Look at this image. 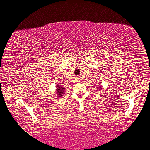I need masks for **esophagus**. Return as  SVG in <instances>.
<instances>
[{
	"mask_svg": "<svg viewBox=\"0 0 150 150\" xmlns=\"http://www.w3.org/2000/svg\"><path fill=\"white\" fill-rule=\"evenodd\" d=\"M80 80H79V78H78V80H77V82H79Z\"/></svg>",
	"mask_w": 150,
	"mask_h": 150,
	"instance_id": "1",
	"label": "esophagus"
}]
</instances>
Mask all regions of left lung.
I'll return each instance as SVG.
<instances>
[{
	"label": "left lung",
	"instance_id": "8db88e82",
	"mask_svg": "<svg viewBox=\"0 0 150 150\" xmlns=\"http://www.w3.org/2000/svg\"><path fill=\"white\" fill-rule=\"evenodd\" d=\"M101 88V86H99V88Z\"/></svg>",
	"mask_w": 150,
	"mask_h": 150
}]
</instances>
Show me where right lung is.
<instances>
[{
  "mask_svg": "<svg viewBox=\"0 0 150 150\" xmlns=\"http://www.w3.org/2000/svg\"><path fill=\"white\" fill-rule=\"evenodd\" d=\"M65 88H63L61 86H59L57 87V90L56 91H57V93L59 94V97H61L62 96V94H64V91H65Z\"/></svg>",
  "mask_w": 150,
  "mask_h": 150,
  "instance_id": "right-lung-1",
  "label": "right lung"
}]
</instances>
